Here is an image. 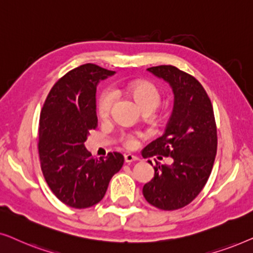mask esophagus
I'll list each match as a JSON object with an SVG mask.
<instances>
[{
	"label": "esophagus",
	"instance_id": "obj_1",
	"mask_svg": "<svg viewBox=\"0 0 253 253\" xmlns=\"http://www.w3.org/2000/svg\"><path fill=\"white\" fill-rule=\"evenodd\" d=\"M138 160H139V158L136 157V155H132V154H126V155H124V161H126V164H131V162L138 161Z\"/></svg>",
	"mask_w": 253,
	"mask_h": 253
}]
</instances>
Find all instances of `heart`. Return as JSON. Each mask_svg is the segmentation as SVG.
Segmentation results:
<instances>
[{
  "label": "heart",
  "instance_id": "obj_1",
  "mask_svg": "<svg viewBox=\"0 0 253 253\" xmlns=\"http://www.w3.org/2000/svg\"><path fill=\"white\" fill-rule=\"evenodd\" d=\"M129 92L141 109L146 108V107H153L155 109L159 105V102H160V93H159L157 87L154 85L150 84V83H133V84L129 86ZM115 100L116 93L114 89L107 88L102 92V94L98 101V113L102 119L108 117ZM123 139L127 147H133L137 143L136 138L131 136V134H124Z\"/></svg>",
  "mask_w": 253,
  "mask_h": 253
}]
</instances>
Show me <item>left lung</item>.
<instances>
[{
  "label": "left lung",
  "mask_w": 253,
  "mask_h": 253,
  "mask_svg": "<svg viewBox=\"0 0 253 253\" xmlns=\"http://www.w3.org/2000/svg\"><path fill=\"white\" fill-rule=\"evenodd\" d=\"M147 71L170 86L174 106L164 134L141 155L170 157L172 162L154 167V177L144 185L143 195L154 207L174 211L191 203L210 177L217 146L215 120L209 95L195 77L172 65Z\"/></svg>",
  "instance_id": "8db88e82"
}]
</instances>
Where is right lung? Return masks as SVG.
Returning a JSON list of instances; mask_svg holds the SVG:
<instances>
[{
  "label": "right lung",
  "mask_w": 253,
  "mask_h": 253,
  "mask_svg": "<svg viewBox=\"0 0 253 253\" xmlns=\"http://www.w3.org/2000/svg\"><path fill=\"white\" fill-rule=\"evenodd\" d=\"M114 74L91 63L69 71L50 89L41 110V170L54 195L74 209L98 204L123 166L121 153L94 158L84 144L98 124L96 86Z\"/></svg>",
  "instance_id": "obj_1"
}]
</instances>
